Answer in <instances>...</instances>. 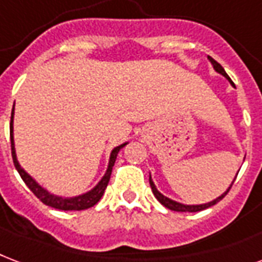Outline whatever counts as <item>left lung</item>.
Segmentation results:
<instances>
[{
	"instance_id": "8db88e82",
	"label": "left lung",
	"mask_w": 262,
	"mask_h": 262,
	"mask_svg": "<svg viewBox=\"0 0 262 262\" xmlns=\"http://www.w3.org/2000/svg\"><path fill=\"white\" fill-rule=\"evenodd\" d=\"M208 59H210L211 65L214 67L215 72H218L220 75H222V76H225L228 80L230 82V84L233 86V83H232V80H230V77L226 75V72H225V69L222 67H221L218 62L215 61V59H212L211 57H208ZM236 179V178H234ZM234 182V180H233ZM233 182H232V185H233ZM232 185L228 187V190L225 191V193H222V194L220 195V197H216L215 200L210 201V203H205V204H182V203H178V201L172 200V199H169V197H166V195H164L161 191H158V189H157V186L154 185V182H152V179H151V175H150V186H151V190H152V193H154V195H156V199L158 201H160L161 204L164 205V207H166V208H169V210L172 211H178V212H197V211H201V210H205V208H208V207H212V205H215L218 201H221L222 199H224L225 195L228 194V191H229V189L232 187Z\"/></svg>"
}]
</instances>
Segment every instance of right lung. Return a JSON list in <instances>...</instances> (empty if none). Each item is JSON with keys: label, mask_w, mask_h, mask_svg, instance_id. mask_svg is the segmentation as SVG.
Wrapping results in <instances>:
<instances>
[{"label": "right lung", "mask_w": 262, "mask_h": 262, "mask_svg": "<svg viewBox=\"0 0 262 262\" xmlns=\"http://www.w3.org/2000/svg\"><path fill=\"white\" fill-rule=\"evenodd\" d=\"M13 106H15V104H13ZM13 114H15V112H13L12 110V114H11V125H9V135H11V148H12L13 164H15V168H16L17 172H19V175H20V178L23 179V182H25L29 189L34 193V195H36L37 199H40L44 204L48 205V207H52V208H57V210L62 211H82L90 208L93 205H96L102 197V194H104L106 186H108V182H110V178H111L112 166L115 164L118 152H119V150L123 148L127 143H123V144L115 147V148L111 151V156H110L108 168H106L105 173H104L101 180L93 187L92 190L86 191V193H83V194L75 195V197H62V195L52 194V193H50L47 189H44L41 185H38L37 182L33 179L32 176L29 175L28 172L23 169L22 166H20V164H19V161H17L16 157V150H15V141H13Z\"/></svg>", "instance_id": "right-lung-1"}]
</instances>
